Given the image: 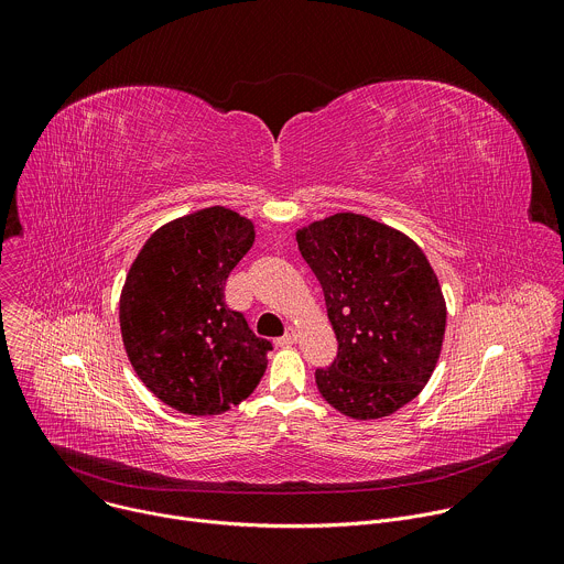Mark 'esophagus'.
Masks as SVG:
<instances>
[{
  "label": "esophagus",
  "instance_id": "obj_1",
  "mask_svg": "<svg viewBox=\"0 0 564 564\" xmlns=\"http://www.w3.org/2000/svg\"><path fill=\"white\" fill-rule=\"evenodd\" d=\"M296 339H299L296 328H285V335L281 339H276V346H292V344H296Z\"/></svg>",
  "mask_w": 564,
  "mask_h": 564
}]
</instances>
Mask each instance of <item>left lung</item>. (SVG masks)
I'll use <instances>...</instances> for the list:
<instances>
[{
  "instance_id": "8db88e82",
  "label": "left lung",
  "mask_w": 564,
  "mask_h": 564,
  "mask_svg": "<svg viewBox=\"0 0 564 564\" xmlns=\"http://www.w3.org/2000/svg\"><path fill=\"white\" fill-rule=\"evenodd\" d=\"M299 252L324 288L337 359L314 372L333 409L379 420L429 383L444 341L446 301L413 238L341 212L296 231Z\"/></svg>"
}]
</instances>
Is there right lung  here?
Wrapping results in <instances>:
<instances>
[{"mask_svg": "<svg viewBox=\"0 0 564 564\" xmlns=\"http://www.w3.org/2000/svg\"><path fill=\"white\" fill-rule=\"evenodd\" d=\"M254 223L214 205L155 229L129 268L120 333L140 381L185 415H220L259 386L272 344L225 305Z\"/></svg>", "mask_w": 564, "mask_h": 564, "instance_id": "1", "label": "right lung"}]
</instances>
